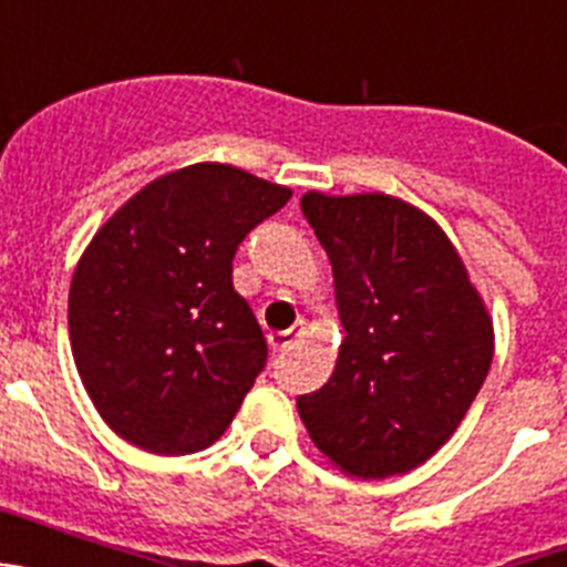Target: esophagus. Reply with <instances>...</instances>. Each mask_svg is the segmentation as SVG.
<instances>
[{
    "mask_svg": "<svg viewBox=\"0 0 567 567\" xmlns=\"http://www.w3.org/2000/svg\"><path fill=\"white\" fill-rule=\"evenodd\" d=\"M303 334H307V323H303V320H298L292 329H284V332H269V346H272L275 352H287V349H292V346L298 343Z\"/></svg>",
    "mask_w": 567,
    "mask_h": 567,
    "instance_id": "1",
    "label": "esophagus"
}]
</instances>
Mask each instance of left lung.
<instances>
[{
  "label": "left lung",
  "mask_w": 567,
  "mask_h": 567,
  "mask_svg": "<svg viewBox=\"0 0 567 567\" xmlns=\"http://www.w3.org/2000/svg\"><path fill=\"white\" fill-rule=\"evenodd\" d=\"M300 209L329 255L346 329L332 378L298 398L300 420L349 477L409 474L477 398L494 320L452 238L414 204L309 189Z\"/></svg>",
  "instance_id": "obj_1"
}]
</instances>
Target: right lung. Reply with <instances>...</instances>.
<instances>
[{
	"label": "right lung",
	"mask_w": 567,
	"mask_h": 567,
	"mask_svg": "<svg viewBox=\"0 0 567 567\" xmlns=\"http://www.w3.org/2000/svg\"><path fill=\"white\" fill-rule=\"evenodd\" d=\"M292 189L233 164L173 169L110 215L73 269L70 349L96 412L150 454L227 432L267 360L233 287L235 249Z\"/></svg>",
	"instance_id": "1"
}]
</instances>
